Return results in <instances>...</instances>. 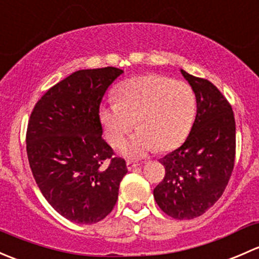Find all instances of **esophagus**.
<instances>
[{
  "label": "esophagus",
  "mask_w": 259,
  "mask_h": 259,
  "mask_svg": "<svg viewBox=\"0 0 259 259\" xmlns=\"http://www.w3.org/2000/svg\"><path fill=\"white\" fill-rule=\"evenodd\" d=\"M140 165H142V164L138 163V161H133V160H127L126 161V166H127V169H129V170H134L135 168H138V166H140Z\"/></svg>",
  "instance_id": "1"
}]
</instances>
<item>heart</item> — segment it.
Masks as SVG:
<instances>
[{"label":"heart","mask_w":259,"mask_h":259,"mask_svg":"<svg viewBox=\"0 0 259 259\" xmlns=\"http://www.w3.org/2000/svg\"><path fill=\"white\" fill-rule=\"evenodd\" d=\"M117 101L104 104L100 119L109 143L119 146L138 125V134L122 145L121 153L140 158L156 148L178 146L189 133L195 116V94L183 81L160 75H144L117 88Z\"/></svg>","instance_id":"b5f03b06"}]
</instances>
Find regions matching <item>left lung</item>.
<instances>
[{"label":"left lung","mask_w":259,"mask_h":259,"mask_svg":"<svg viewBox=\"0 0 259 259\" xmlns=\"http://www.w3.org/2000/svg\"><path fill=\"white\" fill-rule=\"evenodd\" d=\"M197 99V115L182 146L161 158L164 179L154 189L159 208L176 219L202 215L222 197L236 158L231 104L205 79L180 70Z\"/></svg>","instance_id":"1"}]
</instances>
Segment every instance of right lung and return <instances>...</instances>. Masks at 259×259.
<instances>
[{"label": "right lung", "mask_w": 259, "mask_h": 259, "mask_svg": "<svg viewBox=\"0 0 259 259\" xmlns=\"http://www.w3.org/2000/svg\"><path fill=\"white\" fill-rule=\"evenodd\" d=\"M122 70H79L49 89L36 103L26 133V150L36 184L62 217L98 223L113 210L127 173L103 139L99 108Z\"/></svg>", "instance_id": "obj_1"}]
</instances>
